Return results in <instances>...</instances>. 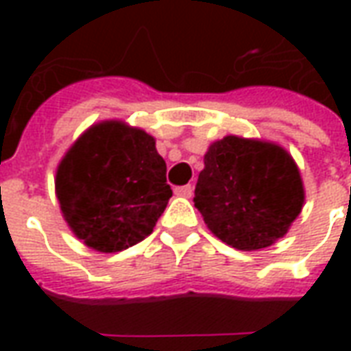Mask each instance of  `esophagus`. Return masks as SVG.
Masks as SVG:
<instances>
[{
  "mask_svg": "<svg viewBox=\"0 0 351 351\" xmlns=\"http://www.w3.org/2000/svg\"><path fill=\"white\" fill-rule=\"evenodd\" d=\"M191 193H193V188L191 186H178V188H175V195H178V197H191Z\"/></svg>",
  "mask_w": 351,
  "mask_h": 351,
  "instance_id": "obj_1",
  "label": "esophagus"
}]
</instances>
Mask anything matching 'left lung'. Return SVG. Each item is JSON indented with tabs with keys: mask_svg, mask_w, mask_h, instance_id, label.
<instances>
[{
	"mask_svg": "<svg viewBox=\"0 0 351 351\" xmlns=\"http://www.w3.org/2000/svg\"><path fill=\"white\" fill-rule=\"evenodd\" d=\"M203 161L193 203L221 243L243 252L269 248L299 218L304 184L284 146L226 135L206 148Z\"/></svg>",
	"mask_w": 351,
	"mask_h": 351,
	"instance_id": "obj_1",
	"label": "left lung"
}]
</instances>
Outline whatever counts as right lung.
<instances>
[{"instance_id":"obj_1","label":"right lung","mask_w":351,"mask_h":351,"mask_svg":"<svg viewBox=\"0 0 351 351\" xmlns=\"http://www.w3.org/2000/svg\"><path fill=\"white\" fill-rule=\"evenodd\" d=\"M156 138L123 120L92 123L56 169V197L73 235L101 254L145 241L173 190Z\"/></svg>"}]
</instances>
